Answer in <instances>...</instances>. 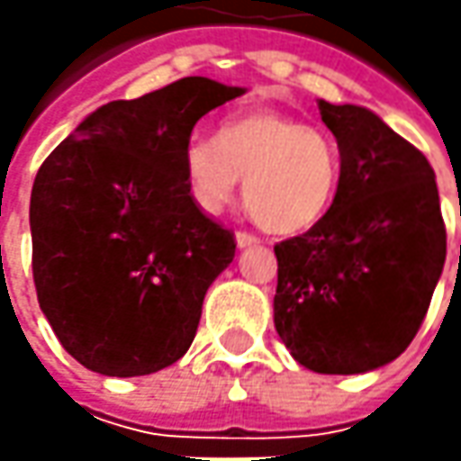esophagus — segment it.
I'll return each instance as SVG.
<instances>
[{"label": "esophagus", "mask_w": 461, "mask_h": 461, "mask_svg": "<svg viewBox=\"0 0 461 461\" xmlns=\"http://www.w3.org/2000/svg\"><path fill=\"white\" fill-rule=\"evenodd\" d=\"M236 240H239V249H251V246H258L261 239L254 236V233H249V230H239L236 233Z\"/></svg>", "instance_id": "esophagus-1"}]
</instances>
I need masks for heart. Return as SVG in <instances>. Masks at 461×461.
Wrapping results in <instances>:
<instances>
[{
    "mask_svg": "<svg viewBox=\"0 0 461 461\" xmlns=\"http://www.w3.org/2000/svg\"><path fill=\"white\" fill-rule=\"evenodd\" d=\"M185 179L204 212L230 203L243 179V203L276 236L305 233L323 221L339 194L341 151L321 128L276 110L230 115L212 138H192Z\"/></svg>",
    "mask_w": 461,
    "mask_h": 461,
    "instance_id": "1",
    "label": "heart"
}]
</instances>
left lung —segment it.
<instances>
[{
    "label": "left lung",
    "instance_id": "8db88e82",
    "mask_svg": "<svg viewBox=\"0 0 461 461\" xmlns=\"http://www.w3.org/2000/svg\"><path fill=\"white\" fill-rule=\"evenodd\" d=\"M318 107L341 151V182L323 221L275 246V328L303 366L359 375L413 341L447 228L434 168L413 143L364 107Z\"/></svg>",
    "mask_w": 461,
    "mask_h": 461
}]
</instances>
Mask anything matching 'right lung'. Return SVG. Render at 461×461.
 Instances as JSON below:
<instances>
[{
	"label": "right lung",
	"mask_w": 461,
	"mask_h": 461,
	"mask_svg": "<svg viewBox=\"0 0 461 461\" xmlns=\"http://www.w3.org/2000/svg\"><path fill=\"white\" fill-rule=\"evenodd\" d=\"M243 95L185 77L102 104L38 168L32 279L61 346L86 369L140 377L182 359L236 236L185 179L197 120Z\"/></svg>",
	"instance_id": "obj_1"
}]
</instances>
